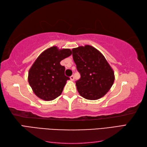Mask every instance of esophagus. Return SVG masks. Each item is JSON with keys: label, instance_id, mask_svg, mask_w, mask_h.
I'll list each match as a JSON object with an SVG mask.
<instances>
[{"label": "esophagus", "instance_id": "1", "mask_svg": "<svg viewBox=\"0 0 147 147\" xmlns=\"http://www.w3.org/2000/svg\"><path fill=\"white\" fill-rule=\"evenodd\" d=\"M70 80H71V81H74V76H70Z\"/></svg>", "mask_w": 147, "mask_h": 147}]
</instances>
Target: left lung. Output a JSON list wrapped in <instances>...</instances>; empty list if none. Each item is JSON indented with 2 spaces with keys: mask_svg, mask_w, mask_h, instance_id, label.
Listing matches in <instances>:
<instances>
[{
  "mask_svg": "<svg viewBox=\"0 0 147 147\" xmlns=\"http://www.w3.org/2000/svg\"><path fill=\"white\" fill-rule=\"evenodd\" d=\"M73 60L81 74L76 82L79 94L87 100L103 97L113 85V69L102 53L93 46L86 45L72 49Z\"/></svg>",
  "mask_w": 147,
  "mask_h": 147,
  "instance_id": "8db88e82",
  "label": "left lung"
}]
</instances>
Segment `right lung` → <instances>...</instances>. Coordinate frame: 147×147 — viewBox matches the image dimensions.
I'll use <instances>...</instances> for the list:
<instances>
[{"label": "right lung", "instance_id": "obj_1", "mask_svg": "<svg viewBox=\"0 0 147 147\" xmlns=\"http://www.w3.org/2000/svg\"><path fill=\"white\" fill-rule=\"evenodd\" d=\"M72 54L69 49L51 47L40 54L30 68L28 80L33 93L43 100H54L61 95L69 80L60 62Z\"/></svg>", "mask_w": 147, "mask_h": 147}]
</instances>
